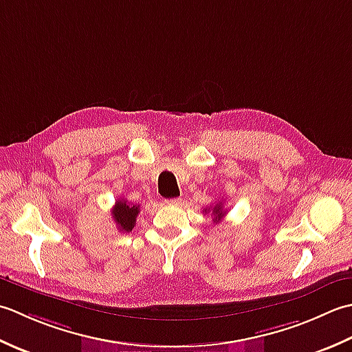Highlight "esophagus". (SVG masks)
I'll return each mask as SVG.
<instances>
[{
    "label": "esophagus",
    "instance_id": "1",
    "mask_svg": "<svg viewBox=\"0 0 352 352\" xmlns=\"http://www.w3.org/2000/svg\"><path fill=\"white\" fill-rule=\"evenodd\" d=\"M181 202H182V199H168V200H166V204L167 205H181Z\"/></svg>",
    "mask_w": 352,
    "mask_h": 352
}]
</instances>
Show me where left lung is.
<instances>
[{
  "mask_svg": "<svg viewBox=\"0 0 352 352\" xmlns=\"http://www.w3.org/2000/svg\"><path fill=\"white\" fill-rule=\"evenodd\" d=\"M205 211V214L206 212H210V210H204ZM211 212H212V216H214V221H220L221 219L225 217V214H226V211L223 210V204H217L216 206H212V210H211Z\"/></svg>",
  "mask_w": 352,
  "mask_h": 352,
  "instance_id": "8db88e82",
  "label": "left lung"
}]
</instances>
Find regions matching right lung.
Listing matches in <instances>:
<instances>
[{"instance_id":"right-lung-1","label":"right lung","mask_w":352,"mask_h":352,"mask_svg":"<svg viewBox=\"0 0 352 352\" xmlns=\"http://www.w3.org/2000/svg\"><path fill=\"white\" fill-rule=\"evenodd\" d=\"M140 212V205L129 204L126 199H118L116 206L112 208V219L116 221L120 231H132L136 223V216Z\"/></svg>"}]
</instances>
